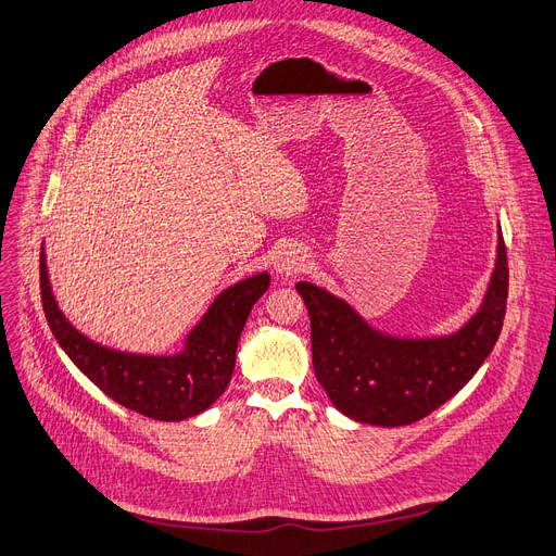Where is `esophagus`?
Segmentation results:
<instances>
[{
	"label": "esophagus",
	"mask_w": 556,
	"mask_h": 556,
	"mask_svg": "<svg viewBox=\"0 0 556 556\" xmlns=\"http://www.w3.org/2000/svg\"><path fill=\"white\" fill-rule=\"evenodd\" d=\"M306 266H308L306 252L299 250V248H290V250L281 252V257L275 262V270L279 275H286V277L288 275H299L301 270H306Z\"/></svg>",
	"instance_id": "esophagus-1"
}]
</instances>
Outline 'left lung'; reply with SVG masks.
<instances>
[{"label":"left lung","instance_id":"1","mask_svg":"<svg viewBox=\"0 0 556 556\" xmlns=\"http://www.w3.org/2000/svg\"><path fill=\"white\" fill-rule=\"evenodd\" d=\"M296 292L311 315L315 375L332 406L357 424L408 426L457 394L492 352L508 301L506 243L498 228L481 304L447 334H390L317 283L299 281Z\"/></svg>","mask_w":556,"mask_h":556}]
</instances>
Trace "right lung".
<instances>
[{
    "mask_svg": "<svg viewBox=\"0 0 556 556\" xmlns=\"http://www.w3.org/2000/svg\"><path fill=\"white\" fill-rule=\"evenodd\" d=\"M39 286L50 332L99 390L143 417L184 421L208 410L228 388L241 330L252 306L268 290L270 275L257 273L222 290L175 355L124 352L81 334L58 306L43 248Z\"/></svg>",
    "mask_w": 556,
    "mask_h": 556,
    "instance_id": "add662e5",
    "label": "right lung"
}]
</instances>
